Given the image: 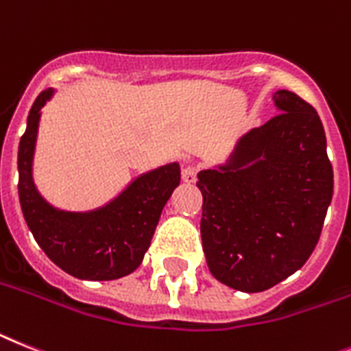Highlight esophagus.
<instances>
[{"instance_id":"obj_1","label":"esophagus","mask_w":351,"mask_h":351,"mask_svg":"<svg viewBox=\"0 0 351 351\" xmlns=\"http://www.w3.org/2000/svg\"><path fill=\"white\" fill-rule=\"evenodd\" d=\"M182 178H184V182H187V184H194L196 178H198V166H196V164H185V166L182 167Z\"/></svg>"}]
</instances>
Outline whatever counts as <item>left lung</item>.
Instances as JSON below:
<instances>
[{
	"label": "left lung",
	"mask_w": 351,
	"mask_h": 351,
	"mask_svg": "<svg viewBox=\"0 0 351 351\" xmlns=\"http://www.w3.org/2000/svg\"><path fill=\"white\" fill-rule=\"evenodd\" d=\"M278 114L243 135L225 166L199 171L202 244L216 280L261 293L307 262L334 193L326 137L312 105L276 90Z\"/></svg>",
	"instance_id": "1"
}]
</instances>
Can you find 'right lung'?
I'll return each instance as SVG.
<instances>
[{
    "mask_svg": "<svg viewBox=\"0 0 351 351\" xmlns=\"http://www.w3.org/2000/svg\"><path fill=\"white\" fill-rule=\"evenodd\" d=\"M51 96L53 89L43 90L32 105L17 153V189L26 225L43 252L76 278L116 280L130 275L143 262L162 208L180 184V166L173 162L141 175L98 210L66 212L51 207L32 178L40 108Z\"/></svg>",
    "mask_w": 351,
    "mask_h": 351,
    "instance_id": "1",
    "label": "right lung"
}]
</instances>
